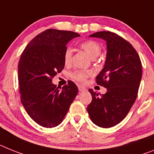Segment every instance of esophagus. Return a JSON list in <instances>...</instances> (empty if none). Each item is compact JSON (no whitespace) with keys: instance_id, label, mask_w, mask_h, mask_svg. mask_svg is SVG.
Wrapping results in <instances>:
<instances>
[{"instance_id":"1","label":"esophagus","mask_w":154,"mask_h":154,"mask_svg":"<svg viewBox=\"0 0 154 154\" xmlns=\"http://www.w3.org/2000/svg\"><path fill=\"white\" fill-rule=\"evenodd\" d=\"M78 89H79V91H81V92H82V91H86V88H85V87H84V86H79V87H78Z\"/></svg>"}]
</instances>
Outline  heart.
Returning <instances> with one entry per match:
<instances>
[{
    "label": "heart",
    "mask_w": 154,
    "mask_h": 154,
    "mask_svg": "<svg viewBox=\"0 0 154 154\" xmlns=\"http://www.w3.org/2000/svg\"><path fill=\"white\" fill-rule=\"evenodd\" d=\"M81 48L88 55L91 59H95L101 52V46L98 42L95 41H86L81 44ZM73 51L72 49L68 48L65 50L63 54V61L66 65H69L72 61ZM91 74V71L76 70L72 73V77L76 81L80 82H84L86 81L89 75Z\"/></svg>",
    "instance_id": "1"
}]
</instances>
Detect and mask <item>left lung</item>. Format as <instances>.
<instances>
[{
	"mask_svg": "<svg viewBox=\"0 0 154 154\" xmlns=\"http://www.w3.org/2000/svg\"><path fill=\"white\" fill-rule=\"evenodd\" d=\"M89 37L106 42L105 65L96 83L107 91L101 95L89 89L92 100L87 110L93 123L108 128L123 121L135 103L142 79V63L132 45L116 33L100 31Z\"/></svg>",
	"mask_w": 154,
	"mask_h": 154,
	"instance_id": "1",
	"label": "left lung"
}]
</instances>
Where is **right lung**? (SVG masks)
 Returning a JSON list of instances; mask_svg holds the SVG:
<instances>
[{
	"instance_id": "right-lung-1",
	"label": "right lung",
	"mask_w": 154,
	"mask_h": 154,
	"mask_svg": "<svg viewBox=\"0 0 154 154\" xmlns=\"http://www.w3.org/2000/svg\"><path fill=\"white\" fill-rule=\"evenodd\" d=\"M80 34L48 29L36 36L24 49L18 67L21 102L29 117L44 128L62 123L78 93L73 81L60 90L52 77L64 68L66 45Z\"/></svg>"
}]
</instances>
